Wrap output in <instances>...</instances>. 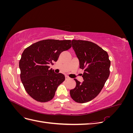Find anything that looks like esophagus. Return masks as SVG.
<instances>
[{
	"instance_id": "esophagus-1",
	"label": "esophagus",
	"mask_w": 133,
	"mask_h": 133,
	"mask_svg": "<svg viewBox=\"0 0 133 133\" xmlns=\"http://www.w3.org/2000/svg\"><path fill=\"white\" fill-rule=\"evenodd\" d=\"M70 78H69V77L68 76H65V80H68V79H69Z\"/></svg>"
}]
</instances>
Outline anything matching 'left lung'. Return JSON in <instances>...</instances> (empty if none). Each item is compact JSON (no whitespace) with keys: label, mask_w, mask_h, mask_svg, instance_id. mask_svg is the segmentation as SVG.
<instances>
[{"label":"left lung","mask_w":133,"mask_h":133,"mask_svg":"<svg viewBox=\"0 0 133 133\" xmlns=\"http://www.w3.org/2000/svg\"><path fill=\"white\" fill-rule=\"evenodd\" d=\"M72 46L79 60L80 69H84V81L77 79L76 86L70 90L71 98L79 103L90 101L101 91L110 74V60L108 53L94 43L73 40Z\"/></svg>","instance_id":"left-lung-1"}]
</instances>
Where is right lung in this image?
<instances>
[{"mask_svg":"<svg viewBox=\"0 0 133 133\" xmlns=\"http://www.w3.org/2000/svg\"><path fill=\"white\" fill-rule=\"evenodd\" d=\"M71 47L70 40L46 39L31 44L23 52L20 76L27 93L36 101L47 102L54 98L65 76L55 73L48 65L54 64L60 53Z\"/></svg>","mask_w":133,"mask_h":133,"instance_id":"obj_1","label":"right lung"}]
</instances>
